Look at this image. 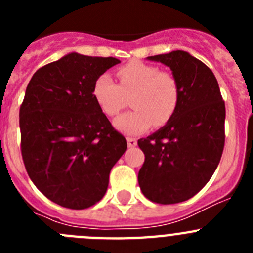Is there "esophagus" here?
Segmentation results:
<instances>
[{"instance_id":"34e87169","label":"esophagus","mask_w":253,"mask_h":253,"mask_svg":"<svg viewBox=\"0 0 253 253\" xmlns=\"http://www.w3.org/2000/svg\"><path fill=\"white\" fill-rule=\"evenodd\" d=\"M126 142H128V147H135L138 143L135 138H131V137L126 138Z\"/></svg>"}]
</instances>
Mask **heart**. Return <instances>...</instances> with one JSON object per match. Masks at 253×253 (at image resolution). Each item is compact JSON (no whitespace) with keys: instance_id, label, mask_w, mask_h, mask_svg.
Segmentation results:
<instances>
[{"instance_id":"heart-1","label":"heart","mask_w":253,"mask_h":253,"mask_svg":"<svg viewBox=\"0 0 253 253\" xmlns=\"http://www.w3.org/2000/svg\"><path fill=\"white\" fill-rule=\"evenodd\" d=\"M119 84L110 75L96 78L92 96L100 110L107 116H115L131 97L134 110L122 114L114 122L115 128L124 134L138 135L156 125L166 124L180 101V87L176 78L162 72L157 66L131 60L118 69Z\"/></svg>"}]
</instances>
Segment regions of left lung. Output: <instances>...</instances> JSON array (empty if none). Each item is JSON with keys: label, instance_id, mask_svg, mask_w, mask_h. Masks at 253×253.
I'll list each match as a JSON object with an SVG mask.
<instances>
[{"label": "left lung", "instance_id": "1", "mask_svg": "<svg viewBox=\"0 0 253 253\" xmlns=\"http://www.w3.org/2000/svg\"><path fill=\"white\" fill-rule=\"evenodd\" d=\"M147 59L171 68L180 101L165 126L138 140L146 156L138 182L151 202L176 204L196 195L218 167L224 148L225 105L211 69L187 51Z\"/></svg>", "mask_w": 253, "mask_h": 253}]
</instances>
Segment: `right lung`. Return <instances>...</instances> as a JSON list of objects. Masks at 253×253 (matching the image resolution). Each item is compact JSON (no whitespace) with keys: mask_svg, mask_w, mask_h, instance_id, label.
Here are the masks:
<instances>
[{"mask_svg":"<svg viewBox=\"0 0 253 253\" xmlns=\"http://www.w3.org/2000/svg\"><path fill=\"white\" fill-rule=\"evenodd\" d=\"M120 63L69 53L42 67L20 106L21 154L29 177L55 204L86 209L104 198L126 140L96 104V78Z\"/></svg>","mask_w":253,"mask_h":253,"instance_id":"1","label":"right lung"}]
</instances>
